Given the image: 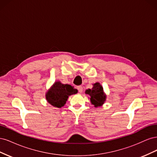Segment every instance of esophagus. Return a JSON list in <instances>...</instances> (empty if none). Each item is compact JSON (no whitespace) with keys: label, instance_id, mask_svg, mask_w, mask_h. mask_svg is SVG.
I'll use <instances>...</instances> for the list:
<instances>
[{"label":"esophagus","instance_id":"34e87169","mask_svg":"<svg viewBox=\"0 0 157 157\" xmlns=\"http://www.w3.org/2000/svg\"><path fill=\"white\" fill-rule=\"evenodd\" d=\"M77 90L79 93H82V90H83V88L82 86H77Z\"/></svg>","mask_w":157,"mask_h":157}]
</instances>
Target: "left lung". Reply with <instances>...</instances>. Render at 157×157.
<instances>
[{"mask_svg":"<svg viewBox=\"0 0 157 157\" xmlns=\"http://www.w3.org/2000/svg\"><path fill=\"white\" fill-rule=\"evenodd\" d=\"M92 89H88L85 93L90 96V101L94 107L101 106L106 100V95L103 92V88L99 82L93 84Z\"/></svg>","mask_w":157,"mask_h":157,"instance_id":"obj_1","label":"left lung"}]
</instances>
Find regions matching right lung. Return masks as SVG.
I'll use <instances>...</instances> for the list:
<instances>
[{
	"label": "right lung",
	"instance_id": "obj_1",
	"mask_svg": "<svg viewBox=\"0 0 157 157\" xmlns=\"http://www.w3.org/2000/svg\"><path fill=\"white\" fill-rule=\"evenodd\" d=\"M78 92L77 89L69 84L56 82L46 94V99L52 106L61 108L64 106L69 96Z\"/></svg>",
	"mask_w": 157,
	"mask_h": 157
}]
</instances>
